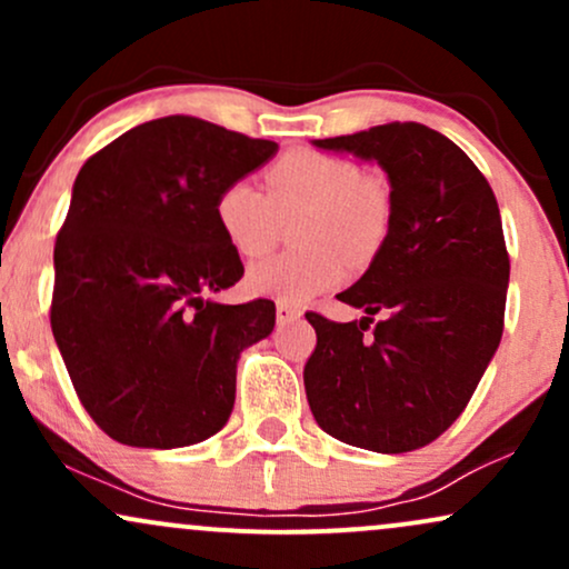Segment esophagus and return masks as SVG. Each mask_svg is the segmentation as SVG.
<instances>
[{
  "mask_svg": "<svg viewBox=\"0 0 569 569\" xmlns=\"http://www.w3.org/2000/svg\"><path fill=\"white\" fill-rule=\"evenodd\" d=\"M299 316H302V307H297V305H291V302H278L276 305V321H278V326H286V323L297 321Z\"/></svg>",
  "mask_w": 569,
  "mask_h": 569,
  "instance_id": "34e87169",
  "label": "esophagus"
}]
</instances>
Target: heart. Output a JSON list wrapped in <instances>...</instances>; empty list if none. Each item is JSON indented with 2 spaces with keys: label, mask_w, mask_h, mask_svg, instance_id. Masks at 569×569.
Instances as JSON below:
<instances>
[{
  "label": "heart",
  "mask_w": 569,
  "mask_h": 569,
  "mask_svg": "<svg viewBox=\"0 0 569 569\" xmlns=\"http://www.w3.org/2000/svg\"><path fill=\"white\" fill-rule=\"evenodd\" d=\"M297 246L248 270L246 286L278 302H307L348 276V259L363 264L385 246L393 192L380 173L361 171L337 154L293 149L264 171V194L232 181L213 202V217L238 257L257 259L276 240V219L299 217Z\"/></svg>",
  "instance_id": "b5f03b06"
}]
</instances>
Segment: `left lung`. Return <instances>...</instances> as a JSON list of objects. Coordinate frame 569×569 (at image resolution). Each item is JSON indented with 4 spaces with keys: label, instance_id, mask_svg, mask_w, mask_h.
<instances>
[{
    "label": "left lung",
    "instance_id": "left-lung-1",
    "mask_svg": "<svg viewBox=\"0 0 569 569\" xmlns=\"http://www.w3.org/2000/svg\"><path fill=\"white\" fill-rule=\"evenodd\" d=\"M316 147L380 162L393 221L361 280L337 293L367 316L337 323L307 312L318 337L305 363L307 401L339 441L411 452L462 415L500 345L511 262L498 200L473 160L420 122Z\"/></svg>",
    "mask_w": 569,
    "mask_h": 569
}]
</instances>
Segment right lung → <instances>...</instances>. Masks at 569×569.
I'll return each mask as SVG.
<instances>
[{
	"mask_svg": "<svg viewBox=\"0 0 569 569\" xmlns=\"http://www.w3.org/2000/svg\"><path fill=\"white\" fill-rule=\"evenodd\" d=\"M278 152L200 117L130 128L80 168L56 238L50 326L93 422L128 447L198 443L230 420L240 350L276 305H219L243 278L213 202Z\"/></svg>",
	"mask_w": 569,
	"mask_h": 569,
	"instance_id": "obj_1",
	"label": "right lung"
}]
</instances>
